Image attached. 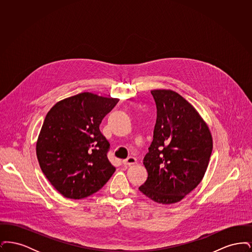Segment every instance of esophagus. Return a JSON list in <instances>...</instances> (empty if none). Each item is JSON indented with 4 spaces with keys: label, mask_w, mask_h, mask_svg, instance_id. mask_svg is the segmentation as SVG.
I'll return each mask as SVG.
<instances>
[{
    "label": "esophagus",
    "mask_w": 252,
    "mask_h": 252,
    "mask_svg": "<svg viewBox=\"0 0 252 252\" xmlns=\"http://www.w3.org/2000/svg\"><path fill=\"white\" fill-rule=\"evenodd\" d=\"M123 162H124L125 165H133V164L137 163V159H136V158H134V157H128L127 158L124 159Z\"/></svg>",
    "instance_id": "obj_1"
}]
</instances>
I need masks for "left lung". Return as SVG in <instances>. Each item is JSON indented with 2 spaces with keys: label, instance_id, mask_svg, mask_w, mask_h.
<instances>
[{
  "label": "left lung",
  "instance_id": "obj_1",
  "mask_svg": "<svg viewBox=\"0 0 252 252\" xmlns=\"http://www.w3.org/2000/svg\"><path fill=\"white\" fill-rule=\"evenodd\" d=\"M151 94L156 125L144 158L148 177L139 190L157 203H177L203 179L213 138L196 109L178 93L153 90Z\"/></svg>",
  "mask_w": 252,
  "mask_h": 252
}]
</instances>
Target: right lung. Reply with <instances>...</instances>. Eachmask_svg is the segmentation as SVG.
<instances>
[{"label": "right lung", "mask_w": 252, "mask_h": 252, "mask_svg": "<svg viewBox=\"0 0 252 252\" xmlns=\"http://www.w3.org/2000/svg\"><path fill=\"white\" fill-rule=\"evenodd\" d=\"M118 102L82 93L49 110L37 138L36 157L41 171L63 196L88 197L115 172L107 156L109 143L99 126Z\"/></svg>", "instance_id": "right-lung-1"}]
</instances>
